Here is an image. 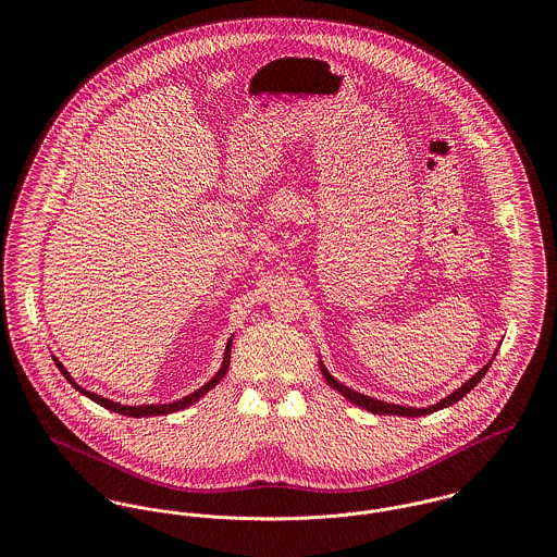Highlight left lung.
<instances>
[{"label":"left lung","mask_w":557,"mask_h":557,"mask_svg":"<svg viewBox=\"0 0 557 557\" xmlns=\"http://www.w3.org/2000/svg\"><path fill=\"white\" fill-rule=\"evenodd\" d=\"M319 364H321V362H319ZM488 367H491V362H488L486 367H482L474 377H470V380H468L461 388H457L453 395H448V397L442 398L440 403H435V405H431V407H424V409H416V407H405V405H395V403H384V400H377V398L364 397V395H360V393H356V391H351V388L343 386L341 382H336V380L325 371V367H323V364H321V373H323L325 382H327L334 391H338L343 397L349 398L351 403H356L358 407H362V409H367V411H371V413H386V416H409V418H418V416L433 413V411H437V409H444V407L455 405L457 400H461V398L466 397L470 391H474V386H476L478 382L484 377V373L488 371Z\"/></svg>","instance_id":"left-lung-1"}]
</instances>
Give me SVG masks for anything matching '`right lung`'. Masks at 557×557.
Listing matches in <instances>:
<instances>
[{"label":"right lung","mask_w":557,"mask_h":557,"mask_svg":"<svg viewBox=\"0 0 557 557\" xmlns=\"http://www.w3.org/2000/svg\"><path fill=\"white\" fill-rule=\"evenodd\" d=\"M234 338V336H232ZM232 338L227 341V347H225V356H223V367H221V371L206 384V386H201L199 391H195L193 395H188V397L180 398V400H173V403H162V405H120V403H113V400H109V398L100 397V395H94V393H89V391H85V388H81L79 384L69 375V371L64 369V364L58 360V358H53V362H55V367L62 371V375L73 384V388H77L81 395H85L87 398H91L94 403H98V405H102L104 409H111V411H115V413H124V416H131V418H144V416H164V413H173V411H180V409H184V407H188V405H193L195 400H199V398L203 397L206 393H210L225 375H227V371H230V358H232Z\"/></svg>","instance_id":"right-lung-1"}]
</instances>
